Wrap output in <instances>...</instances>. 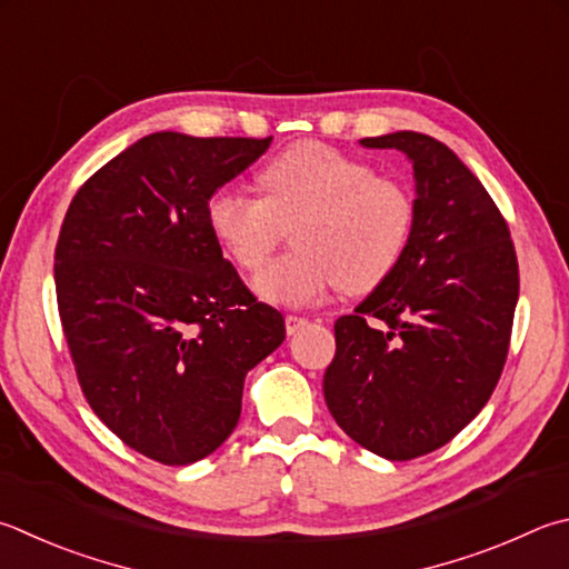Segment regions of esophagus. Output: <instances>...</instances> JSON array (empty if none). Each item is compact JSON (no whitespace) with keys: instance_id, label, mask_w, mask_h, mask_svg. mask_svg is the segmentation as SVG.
Masks as SVG:
<instances>
[{"instance_id":"obj_1","label":"esophagus","mask_w":569,"mask_h":569,"mask_svg":"<svg viewBox=\"0 0 569 569\" xmlns=\"http://www.w3.org/2000/svg\"><path fill=\"white\" fill-rule=\"evenodd\" d=\"M306 326H308V318L296 316V313H288V316H286V330H288V336L298 333V330H303Z\"/></svg>"}]
</instances>
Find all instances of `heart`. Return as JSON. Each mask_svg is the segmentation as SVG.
<instances>
[{
    "instance_id": "obj_1",
    "label": "heart",
    "mask_w": 569,
    "mask_h": 569,
    "mask_svg": "<svg viewBox=\"0 0 569 569\" xmlns=\"http://www.w3.org/2000/svg\"><path fill=\"white\" fill-rule=\"evenodd\" d=\"M263 196L216 191L206 221L223 253L258 271L293 229V256L256 276V293L276 306H308L340 286L368 293L400 263L416 229V201L398 179L323 141H301L268 161Z\"/></svg>"
}]
</instances>
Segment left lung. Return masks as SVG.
Wrapping results in <instances>:
<instances>
[{"label": "left lung", "mask_w": 569, "mask_h": 569, "mask_svg": "<svg viewBox=\"0 0 569 569\" xmlns=\"http://www.w3.org/2000/svg\"><path fill=\"white\" fill-rule=\"evenodd\" d=\"M416 171V229L392 273L336 320L330 416L358 446L412 460L478 416L508 358L518 256L498 206L446 143L416 131L360 141Z\"/></svg>", "instance_id": "obj_1"}]
</instances>
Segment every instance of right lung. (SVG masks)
<instances>
[{"label": "right lung", "instance_id": "add662e5", "mask_svg": "<svg viewBox=\"0 0 569 569\" xmlns=\"http://www.w3.org/2000/svg\"><path fill=\"white\" fill-rule=\"evenodd\" d=\"M271 139L151 133L81 183L61 223L57 306L81 392L157 462L211 456L239 422L246 373L286 338L206 221Z\"/></svg>", "mask_w": 569, "mask_h": 569}]
</instances>
